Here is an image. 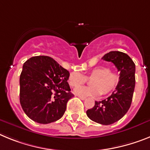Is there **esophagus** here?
I'll return each mask as SVG.
<instances>
[{
    "mask_svg": "<svg viewBox=\"0 0 150 150\" xmlns=\"http://www.w3.org/2000/svg\"><path fill=\"white\" fill-rule=\"evenodd\" d=\"M79 98L81 99V100H86V97H79Z\"/></svg>",
    "mask_w": 150,
    "mask_h": 150,
    "instance_id": "1",
    "label": "esophagus"
}]
</instances>
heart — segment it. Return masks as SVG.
Returning a JSON list of instances; mask_svg holds the SVG:
<instances>
[{"mask_svg": "<svg viewBox=\"0 0 150 150\" xmlns=\"http://www.w3.org/2000/svg\"><path fill=\"white\" fill-rule=\"evenodd\" d=\"M88 78H93L91 81L92 87L79 86L75 88L74 93L79 97H97L101 93L106 94L110 93L115 88L119 81L117 73L111 71L107 66H97L88 72ZM87 81L85 75L80 71L71 72L69 76L68 82L71 87H76Z\"/></svg>", "mask_w": 150, "mask_h": 150, "instance_id": "1", "label": "heart"}]
</instances>
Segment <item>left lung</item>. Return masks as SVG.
Instances as JSON below:
<instances>
[{"label": "left lung", "mask_w": 150, "mask_h": 150, "mask_svg": "<svg viewBox=\"0 0 150 150\" xmlns=\"http://www.w3.org/2000/svg\"><path fill=\"white\" fill-rule=\"evenodd\" d=\"M102 59L112 62L120 72L119 81L111 96L102 101H95L92 109L87 111L91 120L109 125L118 122L128 111L135 87V64L129 56L120 51H111Z\"/></svg>", "instance_id": "8db88e82"}]
</instances>
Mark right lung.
<instances>
[{"instance_id":"1","label":"right lung","mask_w":150,"mask_h":150,"mask_svg":"<svg viewBox=\"0 0 150 150\" xmlns=\"http://www.w3.org/2000/svg\"><path fill=\"white\" fill-rule=\"evenodd\" d=\"M69 76V71L50 57H33L25 62L19 78V101L27 116L40 124L62 118L67 102L74 97Z\"/></svg>"}]
</instances>
